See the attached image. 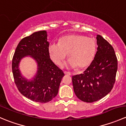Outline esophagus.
Wrapping results in <instances>:
<instances>
[{"label":"esophagus","instance_id":"1","mask_svg":"<svg viewBox=\"0 0 126 126\" xmlns=\"http://www.w3.org/2000/svg\"><path fill=\"white\" fill-rule=\"evenodd\" d=\"M64 73L65 75H68V76H71V72H68V71H64Z\"/></svg>","mask_w":126,"mask_h":126}]
</instances>
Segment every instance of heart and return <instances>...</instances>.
Listing matches in <instances>:
<instances>
[{
  "label": "heart",
  "mask_w": 126,
  "mask_h": 126,
  "mask_svg": "<svg viewBox=\"0 0 126 126\" xmlns=\"http://www.w3.org/2000/svg\"><path fill=\"white\" fill-rule=\"evenodd\" d=\"M96 49L93 39L78 34L67 35L60 39L59 43L52 42L49 46V55L57 65H60L68 54L69 65L78 69L90 65Z\"/></svg>",
  "instance_id": "heart-1"
}]
</instances>
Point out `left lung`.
Masks as SVG:
<instances>
[{
  "instance_id": "left-lung-1",
  "label": "left lung",
  "mask_w": 126,
  "mask_h": 126,
  "mask_svg": "<svg viewBox=\"0 0 126 126\" xmlns=\"http://www.w3.org/2000/svg\"><path fill=\"white\" fill-rule=\"evenodd\" d=\"M97 52L87 69L72 77L77 97L93 102L105 97L112 90L116 79L118 60L113 47L101 35H97Z\"/></svg>"
}]
</instances>
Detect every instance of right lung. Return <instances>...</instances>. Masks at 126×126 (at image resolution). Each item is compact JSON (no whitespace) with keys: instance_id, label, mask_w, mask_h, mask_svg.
I'll list each match as a JSON object with an SVG mask.
<instances>
[{"instance_id":"obj_1","label":"right lung","mask_w":126,"mask_h":126,"mask_svg":"<svg viewBox=\"0 0 126 126\" xmlns=\"http://www.w3.org/2000/svg\"><path fill=\"white\" fill-rule=\"evenodd\" d=\"M49 46L45 30L34 32L20 41L13 57L12 71L16 87L23 96L35 102L46 103L52 100L64 76L50 58ZM27 55L32 56L38 64L37 74L32 81L22 77L18 69L20 61Z\"/></svg>"}]
</instances>
